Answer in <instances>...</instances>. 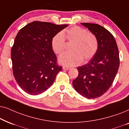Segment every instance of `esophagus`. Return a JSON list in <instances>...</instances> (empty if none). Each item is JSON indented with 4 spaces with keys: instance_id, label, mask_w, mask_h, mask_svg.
<instances>
[{
    "instance_id": "obj_1",
    "label": "esophagus",
    "mask_w": 129,
    "mask_h": 129,
    "mask_svg": "<svg viewBox=\"0 0 129 129\" xmlns=\"http://www.w3.org/2000/svg\"><path fill=\"white\" fill-rule=\"evenodd\" d=\"M62 69L64 70H68L70 69V68L69 67H67V66H63L62 67Z\"/></svg>"
}]
</instances>
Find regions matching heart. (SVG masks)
<instances>
[{
	"label": "heart",
	"mask_w": 129,
	"mask_h": 129,
	"mask_svg": "<svg viewBox=\"0 0 129 129\" xmlns=\"http://www.w3.org/2000/svg\"><path fill=\"white\" fill-rule=\"evenodd\" d=\"M66 38L71 44V51L59 56L58 61L61 64L67 66H75L80 64L84 59L87 61L95 54L98 42L93 34L88 32L85 29L73 26L59 32L54 35L51 41L53 50L56 54H61L66 48Z\"/></svg>",
	"instance_id": "1"
}]
</instances>
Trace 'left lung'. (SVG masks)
I'll list each match as a JSON object with an SVG mask.
<instances>
[{"mask_svg":"<svg viewBox=\"0 0 129 129\" xmlns=\"http://www.w3.org/2000/svg\"><path fill=\"white\" fill-rule=\"evenodd\" d=\"M95 36L98 48L86 64L78 67V75L73 81L74 88L88 99L104 94L112 85L120 64L119 53L112 34L101 25L81 23Z\"/></svg>","mask_w":129,"mask_h":129,"instance_id":"obj_1","label":"left lung"}]
</instances>
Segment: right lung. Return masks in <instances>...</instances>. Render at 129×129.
<instances>
[{
	"instance_id": "right-lung-1",
	"label": "right lung",
	"mask_w": 129,
	"mask_h": 129,
	"mask_svg": "<svg viewBox=\"0 0 129 129\" xmlns=\"http://www.w3.org/2000/svg\"><path fill=\"white\" fill-rule=\"evenodd\" d=\"M68 26L35 21L18 32L11 50L13 73L17 83L26 93H42L62 71V67L56 64L51 41Z\"/></svg>"
}]
</instances>
